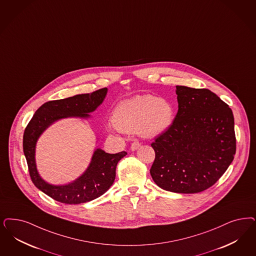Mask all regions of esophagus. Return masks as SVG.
Returning <instances> with one entry per match:
<instances>
[{"label": "esophagus", "mask_w": 256, "mask_h": 256, "mask_svg": "<svg viewBox=\"0 0 256 256\" xmlns=\"http://www.w3.org/2000/svg\"><path fill=\"white\" fill-rule=\"evenodd\" d=\"M140 146H141V142H140L134 141L132 144V146H130V148H132V151H134V150H138Z\"/></svg>", "instance_id": "esophagus-1"}]
</instances>
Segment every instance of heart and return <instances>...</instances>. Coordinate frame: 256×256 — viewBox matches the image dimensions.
Returning <instances> with one entry per match:
<instances>
[{
  "mask_svg": "<svg viewBox=\"0 0 256 256\" xmlns=\"http://www.w3.org/2000/svg\"><path fill=\"white\" fill-rule=\"evenodd\" d=\"M175 110L164 98L144 94L122 101L115 106L114 128L123 132H138L144 137H157L172 126Z\"/></svg>",
  "mask_w": 256,
  "mask_h": 256,
  "instance_id": "b5f03b06",
  "label": "heart"
}]
</instances>
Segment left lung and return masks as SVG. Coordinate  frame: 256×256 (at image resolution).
Instances as JSON below:
<instances>
[{"instance_id": "1", "label": "left lung", "mask_w": 256, "mask_h": 256, "mask_svg": "<svg viewBox=\"0 0 256 256\" xmlns=\"http://www.w3.org/2000/svg\"><path fill=\"white\" fill-rule=\"evenodd\" d=\"M176 88L178 110L170 128L151 144L150 175L164 190L194 194L214 186L234 158V120L210 90Z\"/></svg>"}]
</instances>
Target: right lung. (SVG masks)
<instances>
[{"instance_id":"1","label":"right lung","mask_w":256,"mask_h":256,"mask_svg":"<svg viewBox=\"0 0 256 256\" xmlns=\"http://www.w3.org/2000/svg\"><path fill=\"white\" fill-rule=\"evenodd\" d=\"M106 94V88H102L90 94L48 101L36 110L26 128L22 146L30 178L36 188L58 202L80 204L102 196L112 186L117 164L126 152L108 154L98 148L94 153L88 169L76 180L67 186H51L40 176L36 168V140L46 128L58 119L70 116L87 118L88 112H94L103 102Z\"/></svg>"}]
</instances>
